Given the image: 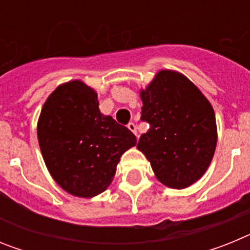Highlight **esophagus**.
Returning <instances> with one entry per match:
<instances>
[{
    "label": "esophagus",
    "mask_w": 250,
    "mask_h": 250,
    "mask_svg": "<svg viewBox=\"0 0 250 250\" xmlns=\"http://www.w3.org/2000/svg\"><path fill=\"white\" fill-rule=\"evenodd\" d=\"M127 127H129V129L131 130V131L134 132V134H135L136 136H138V131H136V125H135V123H129V124H127Z\"/></svg>",
    "instance_id": "esophagus-1"
}]
</instances>
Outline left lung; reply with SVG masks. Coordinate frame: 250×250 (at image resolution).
Wrapping results in <instances>:
<instances>
[{"mask_svg": "<svg viewBox=\"0 0 250 250\" xmlns=\"http://www.w3.org/2000/svg\"><path fill=\"white\" fill-rule=\"evenodd\" d=\"M141 121L150 125L138 141L163 184L184 189L202 178L216 146L215 114L199 89L178 72L163 70L141 91Z\"/></svg>", "mask_w": 250, "mask_h": 250, "instance_id": "left-lung-1", "label": "left lung"}]
</instances>
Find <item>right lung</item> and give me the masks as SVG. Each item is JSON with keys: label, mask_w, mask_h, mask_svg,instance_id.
<instances>
[{"label": "right lung", "mask_w": 250, "mask_h": 250, "mask_svg": "<svg viewBox=\"0 0 250 250\" xmlns=\"http://www.w3.org/2000/svg\"><path fill=\"white\" fill-rule=\"evenodd\" d=\"M43 160L63 190L81 198L103 193L136 136L99 110L98 95L81 81L59 86L37 124Z\"/></svg>", "instance_id": "obj_1"}]
</instances>
